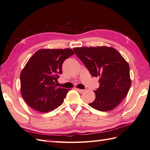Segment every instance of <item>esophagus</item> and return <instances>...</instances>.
Listing matches in <instances>:
<instances>
[{"label": "esophagus", "mask_w": 150, "mask_h": 150, "mask_svg": "<svg viewBox=\"0 0 150 150\" xmlns=\"http://www.w3.org/2000/svg\"><path fill=\"white\" fill-rule=\"evenodd\" d=\"M76 90H77L80 93H83L84 91H85V90H83V89H78V88H76Z\"/></svg>", "instance_id": "obj_1"}]
</instances>
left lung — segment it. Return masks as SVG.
I'll return each mask as SVG.
<instances>
[{
  "mask_svg": "<svg viewBox=\"0 0 150 150\" xmlns=\"http://www.w3.org/2000/svg\"><path fill=\"white\" fill-rule=\"evenodd\" d=\"M74 50L93 76H99L96 98L89 105L102 112L114 109L122 101L131 85L128 63L112 47H75Z\"/></svg>",
  "mask_w": 150,
  "mask_h": 150,
  "instance_id": "obj_1",
  "label": "left lung"
}]
</instances>
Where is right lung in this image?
I'll return each mask as SVG.
<instances>
[{"label": "right lung", "instance_id": "right-lung-1", "mask_svg": "<svg viewBox=\"0 0 150 150\" xmlns=\"http://www.w3.org/2000/svg\"><path fill=\"white\" fill-rule=\"evenodd\" d=\"M70 48L42 49L30 57L20 74L21 93L24 100L36 111L47 113L63 104L70 89L56 87L62 64L74 54Z\"/></svg>", "mask_w": 150, "mask_h": 150}]
</instances>
